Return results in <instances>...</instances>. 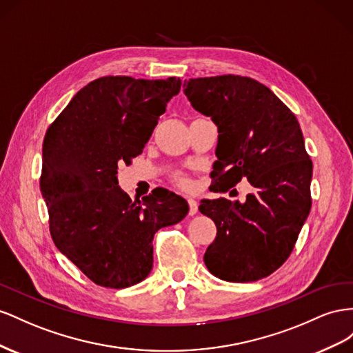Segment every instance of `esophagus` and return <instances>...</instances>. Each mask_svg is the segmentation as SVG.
Wrapping results in <instances>:
<instances>
[{"label": "esophagus", "instance_id": "34e87169", "mask_svg": "<svg viewBox=\"0 0 353 353\" xmlns=\"http://www.w3.org/2000/svg\"><path fill=\"white\" fill-rule=\"evenodd\" d=\"M188 203H189V214L190 216L196 214L198 213V201L195 198H189Z\"/></svg>", "mask_w": 353, "mask_h": 353}]
</instances>
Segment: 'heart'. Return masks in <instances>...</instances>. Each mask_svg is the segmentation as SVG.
<instances>
[{
	"label": "heart",
	"mask_w": 353,
	"mask_h": 353,
	"mask_svg": "<svg viewBox=\"0 0 353 353\" xmlns=\"http://www.w3.org/2000/svg\"><path fill=\"white\" fill-rule=\"evenodd\" d=\"M177 180H179V183L182 185V186H186V188L190 186V182H189V180H188L186 177H183V176H177Z\"/></svg>",
	"instance_id": "1"
}]
</instances>
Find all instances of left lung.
<instances>
[{"label": "left lung", "mask_w": 353, "mask_h": 353, "mask_svg": "<svg viewBox=\"0 0 353 353\" xmlns=\"http://www.w3.org/2000/svg\"><path fill=\"white\" fill-rule=\"evenodd\" d=\"M192 108L217 125L214 192L247 179L245 203L201 199L217 236L207 269L229 283L269 276L284 263L310 213L312 161L294 114L253 78L220 75L183 83Z\"/></svg>", "instance_id": "left-lung-1"}]
</instances>
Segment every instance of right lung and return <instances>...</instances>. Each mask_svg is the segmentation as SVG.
Returning a JSON list of instances; mask_svg holds the SVG:
<instances>
[{"label": "right lung", "mask_w": 353, "mask_h": 353, "mask_svg": "<svg viewBox=\"0 0 353 353\" xmlns=\"http://www.w3.org/2000/svg\"><path fill=\"white\" fill-rule=\"evenodd\" d=\"M179 78L103 77L72 97L48 127L39 188L56 247L94 284L127 288L152 270L154 235L182 221L186 199L161 189L133 203L118 164L142 154Z\"/></svg>", "instance_id": "right-lung-1"}]
</instances>
